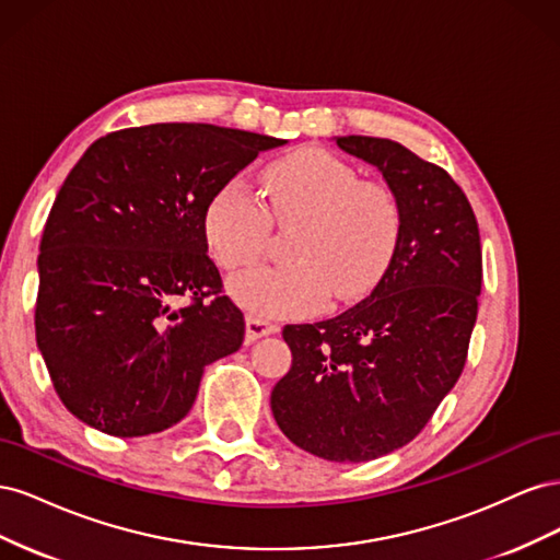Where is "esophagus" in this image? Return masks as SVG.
<instances>
[{
    "mask_svg": "<svg viewBox=\"0 0 560 560\" xmlns=\"http://www.w3.org/2000/svg\"><path fill=\"white\" fill-rule=\"evenodd\" d=\"M245 343H254L257 338H264V336H270V334H278V325H273V322H266V319H259V317H247L245 319Z\"/></svg>",
    "mask_w": 560,
    "mask_h": 560,
    "instance_id": "34e87169",
    "label": "esophagus"
}]
</instances>
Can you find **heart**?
<instances>
[{
	"label": "heart",
	"mask_w": 560,
	"mask_h": 560,
	"mask_svg": "<svg viewBox=\"0 0 560 560\" xmlns=\"http://www.w3.org/2000/svg\"><path fill=\"white\" fill-rule=\"evenodd\" d=\"M261 184L266 206L241 179H231L206 208V238L226 270L261 257L270 222L301 219L287 245L290 264L252 268L229 282L245 311L299 317L327 296L354 301L374 290L401 229L399 202L387 186L360 182L350 163L322 149H299L270 163Z\"/></svg>",
	"instance_id": "1"
}]
</instances>
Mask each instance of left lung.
Segmentation results:
<instances>
[{
    "label": "left lung",
    "instance_id": "obj_1",
    "mask_svg": "<svg viewBox=\"0 0 560 560\" xmlns=\"http://www.w3.org/2000/svg\"><path fill=\"white\" fill-rule=\"evenodd\" d=\"M334 140L383 175L399 202V241L358 306L282 329L292 369L270 409L299 448L366 463L409 444L460 378L479 311L481 241L467 196L442 167L393 140Z\"/></svg>",
    "mask_w": 560,
    "mask_h": 560
}]
</instances>
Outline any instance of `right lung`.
<instances>
[{
	"mask_svg": "<svg viewBox=\"0 0 560 560\" xmlns=\"http://www.w3.org/2000/svg\"><path fill=\"white\" fill-rule=\"evenodd\" d=\"M287 140L154 124L95 140L67 175L39 245L37 346L67 411L112 436L191 411L202 369L243 346L245 319L208 257L206 208ZM192 303L177 307L178 299Z\"/></svg>",
	"mask_w": 560,
	"mask_h": 560,
	"instance_id": "obj_1",
	"label": "right lung"
}]
</instances>
